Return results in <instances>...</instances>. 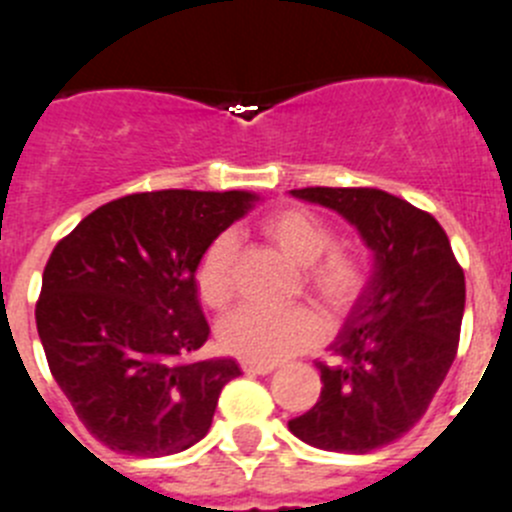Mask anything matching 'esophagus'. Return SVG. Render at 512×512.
I'll return each mask as SVG.
<instances>
[{
	"instance_id": "34e87169",
	"label": "esophagus",
	"mask_w": 512,
	"mask_h": 512,
	"mask_svg": "<svg viewBox=\"0 0 512 512\" xmlns=\"http://www.w3.org/2000/svg\"><path fill=\"white\" fill-rule=\"evenodd\" d=\"M242 371H245V374L267 376L275 371V364H255V361H242Z\"/></svg>"
}]
</instances>
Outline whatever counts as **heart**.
Wrapping results in <instances>:
<instances>
[{
	"instance_id": "b5f03b06",
	"label": "heart",
	"mask_w": 512,
	"mask_h": 512,
	"mask_svg": "<svg viewBox=\"0 0 512 512\" xmlns=\"http://www.w3.org/2000/svg\"><path fill=\"white\" fill-rule=\"evenodd\" d=\"M260 232L290 260L305 267V283L331 308H341L361 288L364 267L353 255L333 250V229L308 209L285 207L260 219ZM237 245L232 234H217L202 252L194 270L199 298L212 308H224L234 293ZM219 346L255 364H278L315 346L321 323L308 308L270 310L245 305L229 313L217 328Z\"/></svg>"
}]
</instances>
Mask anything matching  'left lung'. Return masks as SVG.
Here are the masks:
<instances>
[{"instance_id":"1","label":"left lung","mask_w":512,"mask_h":512,"mask_svg":"<svg viewBox=\"0 0 512 512\" xmlns=\"http://www.w3.org/2000/svg\"><path fill=\"white\" fill-rule=\"evenodd\" d=\"M295 199L353 224L374 267L321 369V396L290 432L310 447L366 455L427 412L450 371L465 313V272L432 214L381 189L310 186Z\"/></svg>"}]
</instances>
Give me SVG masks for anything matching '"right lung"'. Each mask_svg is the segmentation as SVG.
Masks as SVG:
<instances>
[{
  "instance_id": "1",
  "label": "right lung",
  "mask_w": 512,
  "mask_h": 512,
  "mask_svg": "<svg viewBox=\"0 0 512 512\" xmlns=\"http://www.w3.org/2000/svg\"><path fill=\"white\" fill-rule=\"evenodd\" d=\"M255 191H146L108 202L52 250L37 333L75 414L108 450L166 457L212 427L234 358L189 361L209 336L194 270Z\"/></svg>"
}]
</instances>
